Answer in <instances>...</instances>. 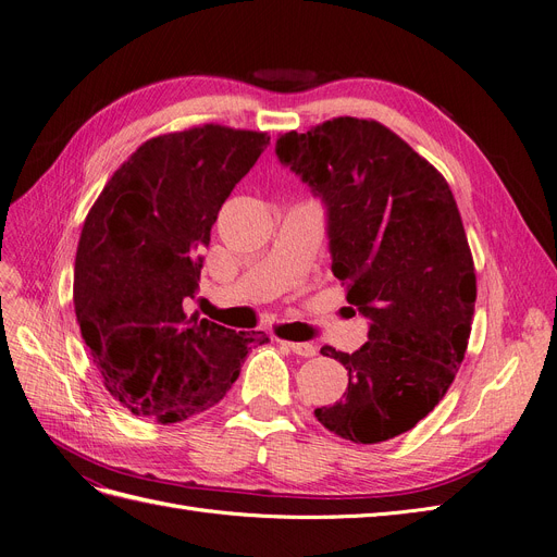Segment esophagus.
Segmentation results:
<instances>
[{
	"label": "esophagus",
	"mask_w": 557,
	"mask_h": 557,
	"mask_svg": "<svg viewBox=\"0 0 557 557\" xmlns=\"http://www.w3.org/2000/svg\"><path fill=\"white\" fill-rule=\"evenodd\" d=\"M282 344L289 348L292 354H296V356H302V358L317 356V346L310 344V342H282Z\"/></svg>",
	"instance_id": "obj_1"
}]
</instances>
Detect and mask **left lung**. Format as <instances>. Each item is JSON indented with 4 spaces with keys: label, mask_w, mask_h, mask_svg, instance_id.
Returning <instances> with one entry per match:
<instances>
[{
    "label": "left lung",
    "mask_w": 557,
    "mask_h": 557,
    "mask_svg": "<svg viewBox=\"0 0 557 557\" xmlns=\"http://www.w3.org/2000/svg\"><path fill=\"white\" fill-rule=\"evenodd\" d=\"M277 160L325 206L333 273L369 321L344 399L314 410L333 434L372 445L413 429L445 397L475 314V265L447 181L379 121L339 116L284 133Z\"/></svg>",
    "instance_id": "left-lung-1"
}]
</instances>
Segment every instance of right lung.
<instances>
[{
  "instance_id": "1",
  "label": "right lung",
  "mask_w": 557,
  "mask_h": 557,
  "mask_svg": "<svg viewBox=\"0 0 557 557\" xmlns=\"http://www.w3.org/2000/svg\"><path fill=\"white\" fill-rule=\"evenodd\" d=\"M265 133L224 126L160 135L121 164L82 226L73 302L110 395L139 418L183 422L215 406L263 333L197 314L218 211L268 147Z\"/></svg>"
}]
</instances>
